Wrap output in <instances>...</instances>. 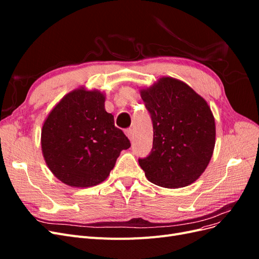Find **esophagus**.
Returning <instances> with one entry per match:
<instances>
[{
	"mask_svg": "<svg viewBox=\"0 0 259 259\" xmlns=\"http://www.w3.org/2000/svg\"><path fill=\"white\" fill-rule=\"evenodd\" d=\"M125 134H126V136L132 140L133 138H134V132H133L132 128H127L125 130Z\"/></svg>",
	"mask_w": 259,
	"mask_h": 259,
	"instance_id": "esophagus-1",
	"label": "esophagus"
}]
</instances>
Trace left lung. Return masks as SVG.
<instances>
[{
	"instance_id": "obj_1",
	"label": "left lung",
	"mask_w": 259,
	"mask_h": 259,
	"mask_svg": "<svg viewBox=\"0 0 259 259\" xmlns=\"http://www.w3.org/2000/svg\"><path fill=\"white\" fill-rule=\"evenodd\" d=\"M142 98L153 125V144L138 163L149 182L186 187L208 165L215 146V121L206 101L190 86L161 77Z\"/></svg>"
}]
</instances>
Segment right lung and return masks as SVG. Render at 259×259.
I'll return each mask as SVG.
<instances>
[{
  "mask_svg": "<svg viewBox=\"0 0 259 259\" xmlns=\"http://www.w3.org/2000/svg\"><path fill=\"white\" fill-rule=\"evenodd\" d=\"M42 151L46 164L64 184L92 187L109 176L128 138L105 110L98 91L75 90L55 107L45 120Z\"/></svg>",
  "mask_w": 259,
  "mask_h": 259,
  "instance_id": "obj_1",
  "label": "right lung"
}]
</instances>
